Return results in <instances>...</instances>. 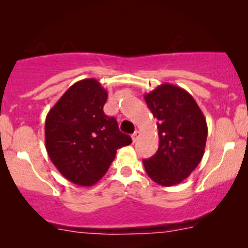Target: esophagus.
<instances>
[{
	"mask_svg": "<svg viewBox=\"0 0 248 248\" xmlns=\"http://www.w3.org/2000/svg\"><path fill=\"white\" fill-rule=\"evenodd\" d=\"M139 136H140V132H139V130H135V132H134L133 135H132L133 142H136V140H138Z\"/></svg>",
	"mask_w": 248,
	"mask_h": 248,
	"instance_id": "esophagus-1",
	"label": "esophagus"
}]
</instances>
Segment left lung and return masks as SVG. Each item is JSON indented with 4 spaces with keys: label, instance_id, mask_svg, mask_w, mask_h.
<instances>
[{
    "label": "left lung",
    "instance_id": "8db88e82",
    "mask_svg": "<svg viewBox=\"0 0 248 248\" xmlns=\"http://www.w3.org/2000/svg\"><path fill=\"white\" fill-rule=\"evenodd\" d=\"M144 100L157 120L160 138L157 152L143 161L146 172L160 186H176L203 158L206 120L192 95L175 85H160L144 94Z\"/></svg>",
    "mask_w": 248,
    "mask_h": 248
}]
</instances>
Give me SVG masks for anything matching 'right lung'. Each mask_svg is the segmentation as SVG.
Instances as JSON below:
<instances>
[{
    "mask_svg": "<svg viewBox=\"0 0 248 248\" xmlns=\"http://www.w3.org/2000/svg\"><path fill=\"white\" fill-rule=\"evenodd\" d=\"M107 91L96 79L73 84L45 120V146L58 171L81 186L95 184L106 173L116 150L132 143L115 118L104 113Z\"/></svg>",
    "mask_w": 248,
    "mask_h": 248,
    "instance_id": "obj_1",
    "label": "right lung"
}]
</instances>
